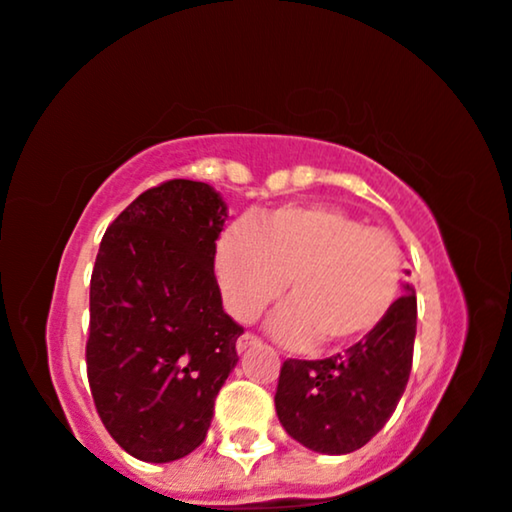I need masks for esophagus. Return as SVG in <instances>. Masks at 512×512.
Listing matches in <instances>:
<instances>
[{
    "mask_svg": "<svg viewBox=\"0 0 512 512\" xmlns=\"http://www.w3.org/2000/svg\"><path fill=\"white\" fill-rule=\"evenodd\" d=\"M257 342H260V340H257V338H255V335H250V333H243V335H241V338H238V340H236V349H238V354H243V352H245V349H248V347H252V345H257Z\"/></svg>",
    "mask_w": 512,
    "mask_h": 512,
    "instance_id": "1",
    "label": "esophagus"
}]
</instances>
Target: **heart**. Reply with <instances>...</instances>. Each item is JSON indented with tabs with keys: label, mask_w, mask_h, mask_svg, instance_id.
Masks as SVG:
<instances>
[{
	"label": "heart",
	"mask_w": 512,
	"mask_h": 512,
	"mask_svg": "<svg viewBox=\"0 0 512 512\" xmlns=\"http://www.w3.org/2000/svg\"><path fill=\"white\" fill-rule=\"evenodd\" d=\"M215 274L226 312L250 323L288 283L269 333L293 349L347 347L387 319L401 286L390 234L323 205H286L219 236Z\"/></svg>",
	"instance_id": "heart-1"
}]
</instances>
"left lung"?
<instances>
[{"instance_id": "left-lung-1", "label": "left lung", "mask_w": 512, "mask_h": 512, "mask_svg": "<svg viewBox=\"0 0 512 512\" xmlns=\"http://www.w3.org/2000/svg\"><path fill=\"white\" fill-rule=\"evenodd\" d=\"M416 290L371 335L331 359H288L276 387V416L316 454H352L383 430L406 390L416 340Z\"/></svg>"}]
</instances>
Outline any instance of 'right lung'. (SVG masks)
<instances>
[{"label":"right lung","mask_w":512,"mask_h":512,"mask_svg":"<svg viewBox=\"0 0 512 512\" xmlns=\"http://www.w3.org/2000/svg\"><path fill=\"white\" fill-rule=\"evenodd\" d=\"M226 203L172 179L141 193L103 234L89 286L87 375L96 411L129 456L170 463L203 444L238 364L243 328L215 278Z\"/></svg>","instance_id":"add662e5"}]
</instances>
